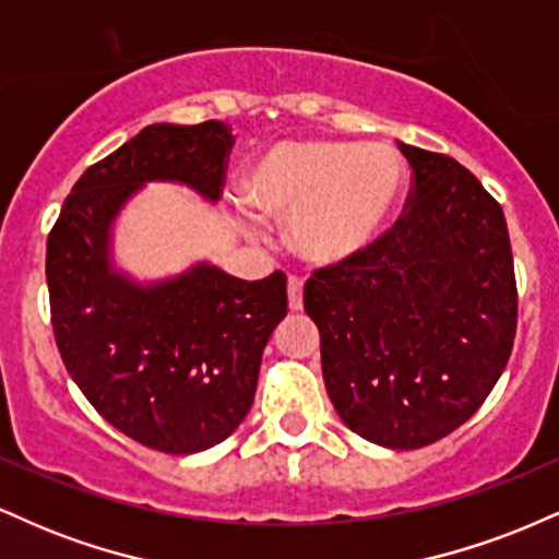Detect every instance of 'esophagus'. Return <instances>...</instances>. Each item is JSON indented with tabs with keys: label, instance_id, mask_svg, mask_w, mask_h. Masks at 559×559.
Here are the masks:
<instances>
[{
	"label": "esophagus",
	"instance_id": "esophagus-1",
	"mask_svg": "<svg viewBox=\"0 0 559 559\" xmlns=\"http://www.w3.org/2000/svg\"><path fill=\"white\" fill-rule=\"evenodd\" d=\"M288 307L301 310V278L299 275H288Z\"/></svg>",
	"mask_w": 559,
	"mask_h": 559
}]
</instances>
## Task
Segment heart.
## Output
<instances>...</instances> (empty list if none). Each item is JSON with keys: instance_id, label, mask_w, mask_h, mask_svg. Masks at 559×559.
<instances>
[{"instance_id": "1", "label": "heart", "mask_w": 559, "mask_h": 559, "mask_svg": "<svg viewBox=\"0 0 559 559\" xmlns=\"http://www.w3.org/2000/svg\"><path fill=\"white\" fill-rule=\"evenodd\" d=\"M404 165L381 144L286 141L258 159L243 197L262 215L292 221V241L312 262H344L378 241L400 204Z\"/></svg>"}]
</instances>
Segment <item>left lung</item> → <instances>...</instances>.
I'll use <instances>...</instances> for the list:
<instances>
[{"label": "left lung", "mask_w": 559, "mask_h": 559, "mask_svg": "<svg viewBox=\"0 0 559 559\" xmlns=\"http://www.w3.org/2000/svg\"><path fill=\"white\" fill-rule=\"evenodd\" d=\"M400 150L413 168L404 213L362 254L318 267L305 312L338 418L373 444L418 449L491 394L515 342L518 286L497 199L457 159Z\"/></svg>", "instance_id": "obj_1"}]
</instances>
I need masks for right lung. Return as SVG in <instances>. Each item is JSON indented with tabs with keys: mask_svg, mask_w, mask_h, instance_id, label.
<instances>
[{
	"mask_svg": "<svg viewBox=\"0 0 559 559\" xmlns=\"http://www.w3.org/2000/svg\"><path fill=\"white\" fill-rule=\"evenodd\" d=\"M230 128L146 126L75 181L47 239L55 342L96 413L139 444L194 454L249 413L260 360L286 318V275L241 281L213 265L139 286L112 271L110 226L144 181L207 199L226 186Z\"/></svg>",
	"mask_w": 559,
	"mask_h": 559,
	"instance_id": "right-lung-1",
	"label": "right lung"
}]
</instances>
